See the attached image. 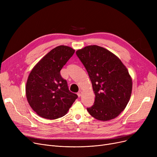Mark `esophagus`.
Listing matches in <instances>:
<instances>
[{"instance_id":"34e87169","label":"esophagus","mask_w":157,"mask_h":157,"mask_svg":"<svg viewBox=\"0 0 157 157\" xmlns=\"http://www.w3.org/2000/svg\"><path fill=\"white\" fill-rule=\"evenodd\" d=\"M77 95H78V96L79 97H80L81 96V95H82V92H81V91H79V92H78Z\"/></svg>"}]
</instances>
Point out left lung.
<instances>
[{"label": "left lung", "mask_w": 157, "mask_h": 157, "mask_svg": "<svg viewBox=\"0 0 157 157\" xmlns=\"http://www.w3.org/2000/svg\"><path fill=\"white\" fill-rule=\"evenodd\" d=\"M91 80L95 98L87 108L101 121L117 118L125 109L132 90V79L119 58L104 48L87 46L76 52Z\"/></svg>", "instance_id": "1"}]
</instances>
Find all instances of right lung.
I'll return each mask as SVG.
<instances>
[{
  "mask_svg": "<svg viewBox=\"0 0 157 157\" xmlns=\"http://www.w3.org/2000/svg\"><path fill=\"white\" fill-rule=\"evenodd\" d=\"M75 49L59 46L48 53L31 71L26 84V96L32 109L45 119L63 117L78 98L69 91L60 71Z\"/></svg>",
  "mask_w": 157,
  "mask_h": 157,
  "instance_id": "1",
  "label": "right lung"
}]
</instances>
